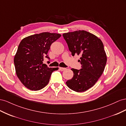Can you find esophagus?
<instances>
[{"label":"esophagus","mask_w":126,"mask_h":126,"mask_svg":"<svg viewBox=\"0 0 126 126\" xmlns=\"http://www.w3.org/2000/svg\"><path fill=\"white\" fill-rule=\"evenodd\" d=\"M59 70H60V71H64V70H66V68H65V67H59Z\"/></svg>","instance_id":"obj_1"}]
</instances>
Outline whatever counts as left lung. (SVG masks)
Instances as JSON below:
<instances>
[{
	"instance_id": "obj_1",
	"label": "left lung",
	"mask_w": 126,
	"mask_h": 126,
	"mask_svg": "<svg viewBox=\"0 0 126 126\" xmlns=\"http://www.w3.org/2000/svg\"><path fill=\"white\" fill-rule=\"evenodd\" d=\"M72 56L80 55L81 69H72L73 77L67 80V87L78 92L93 87L101 77L107 63L103 43L96 36L85 31H77L63 34Z\"/></svg>"
}]
</instances>
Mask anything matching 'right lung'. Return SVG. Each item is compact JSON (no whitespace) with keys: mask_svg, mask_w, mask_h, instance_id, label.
<instances>
[{"mask_svg":"<svg viewBox=\"0 0 126 126\" xmlns=\"http://www.w3.org/2000/svg\"><path fill=\"white\" fill-rule=\"evenodd\" d=\"M61 36L56 33L44 32L23 39L14 57L17 76L25 87L31 90H39L48 83L53 72L58 67H48L43 64L50 46ZM48 62H50L48 61Z\"/></svg>","mask_w":126,"mask_h":126,"instance_id":"obj_1","label":"right lung"}]
</instances>
